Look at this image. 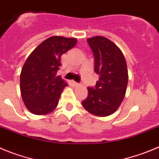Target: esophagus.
<instances>
[{
	"instance_id": "1",
	"label": "esophagus",
	"mask_w": 159,
	"mask_h": 159,
	"mask_svg": "<svg viewBox=\"0 0 159 159\" xmlns=\"http://www.w3.org/2000/svg\"><path fill=\"white\" fill-rule=\"evenodd\" d=\"M72 83H73V84L75 85V86H78V85H79V84H78V82H76V81H73Z\"/></svg>"
}]
</instances>
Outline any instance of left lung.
Wrapping results in <instances>:
<instances>
[{
	"label": "left lung",
	"instance_id": "8db88e82",
	"mask_svg": "<svg viewBox=\"0 0 159 159\" xmlns=\"http://www.w3.org/2000/svg\"><path fill=\"white\" fill-rule=\"evenodd\" d=\"M95 58V72L100 78L94 89H88V97L81 102L92 115L107 117L114 114L124 100L128 84L127 64L121 50L103 36L87 38Z\"/></svg>",
	"mask_w": 159,
	"mask_h": 159
}]
</instances>
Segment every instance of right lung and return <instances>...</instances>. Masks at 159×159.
<instances>
[{"mask_svg": "<svg viewBox=\"0 0 159 159\" xmlns=\"http://www.w3.org/2000/svg\"><path fill=\"white\" fill-rule=\"evenodd\" d=\"M77 41L75 38L50 37L28 56L20 74V92L30 112L45 115L56 108L62 92L67 86L56 75L61 56L75 47Z\"/></svg>", "mask_w": 159, "mask_h": 159, "instance_id": "right-lung-1", "label": "right lung"}]
</instances>
